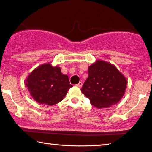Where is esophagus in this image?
<instances>
[{
	"label": "esophagus",
	"mask_w": 152,
	"mask_h": 152,
	"mask_svg": "<svg viewBox=\"0 0 152 152\" xmlns=\"http://www.w3.org/2000/svg\"><path fill=\"white\" fill-rule=\"evenodd\" d=\"M76 86H77V87H79V88H81V86H82V83L79 82L77 84Z\"/></svg>",
	"instance_id": "1"
}]
</instances>
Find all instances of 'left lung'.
Masks as SVG:
<instances>
[{
  "mask_svg": "<svg viewBox=\"0 0 152 152\" xmlns=\"http://www.w3.org/2000/svg\"><path fill=\"white\" fill-rule=\"evenodd\" d=\"M88 77L81 91L98 109L108 108L124 94L127 80L111 63L97 60L88 68Z\"/></svg>",
  "mask_w": 152,
  "mask_h": 152,
  "instance_id": "left-lung-1",
  "label": "left lung"
}]
</instances>
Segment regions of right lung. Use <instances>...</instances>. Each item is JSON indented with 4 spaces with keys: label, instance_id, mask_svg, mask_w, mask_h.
Segmentation results:
<instances>
[{
    "label": "right lung",
    "instance_id": "1",
    "mask_svg": "<svg viewBox=\"0 0 152 152\" xmlns=\"http://www.w3.org/2000/svg\"><path fill=\"white\" fill-rule=\"evenodd\" d=\"M25 81L33 99L48 105L61 101L73 87L68 76L61 73L60 67H53L50 63L40 65L33 70Z\"/></svg>",
    "mask_w": 152,
    "mask_h": 152
}]
</instances>
